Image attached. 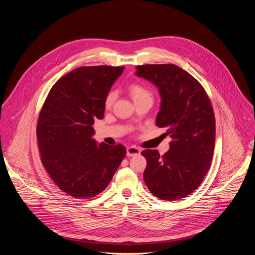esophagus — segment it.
I'll list each match as a JSON object with an SVG mask.
<instances>
[{
  "label": "esophagus",
  "instance_id": "esophagus-1",
  "mask_svg": "<svg viewBox=\"0 0 255 255\" xmlns=\"http://www.w3.org/2000/svg\"><path fill=\"white\" fill-rule=\"evenodd\" d=\"M141 150L136 147V146H128L127 147V156H135V155H138L140 154Z\"/></svg>",
  "mask_w": 255,
  "mask_h": 255
}]
</instances>
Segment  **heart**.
<instances>
[{
    "label": "heart",
    "mask_w": 255,
    "mask_h": 255,
    "mask_svg": "<svg viewBox=\"0 0 255 255\" xmlns=\"http://www.w3.org/2000/svg\"><path fill=\"white\" fill-rule=\"evenodd\" d=\"M128 91H129V94L131 96V98L133 99V101L136 103V102H139L141 100H144V99H150L152 100V93L149 89H147L145 86L141 85V84H137V83H134V84H131L128 88ZM116 99V93L115 92H111L109 93L107 98H106V101H105V105L107 108H110L114 101Z\"/></svg>",
    "instance_id": "1"
}]
</instances>
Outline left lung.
I'll return each instance as SVG.
<instances>
[{"label": "left lung", "instance_id": "1", "mask_svg": "<svg viewBox=\"0 0 255 255\" xmlns=\"http://www.w3.org/2000/svg\"><path fill=\"white\" fill-rule=\"evenodd\" d=\"M136 75L158 88L161 106L156 126L171 137L163 155L155 149L141 152L147 161L145 184L160 200L186 198L198 189L211 166L216 133L212 103L204 87L175 64L137 65Z\"/></svg>", "mask_w": 255, "mask_h": 255}]
</instances>
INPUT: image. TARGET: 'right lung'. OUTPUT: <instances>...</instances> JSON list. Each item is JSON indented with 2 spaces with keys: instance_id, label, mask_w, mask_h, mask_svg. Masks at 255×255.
Listing matches in <instances>:
<instances>
[{
  "instance_id": "right-lung-1",
  "label": "right lung",
  "mask_w": 255,
  "mask_h": 255,
  "mask_svg": "<svg viewBox=\"0 0 255 255\" xmlns=\"http://www.w3.org/2000/svg\"><path fill=\"white\" fill-rule=\"evenodd\" d=\"M124 66H81L50 89L38 117L36 135L41 161L67 195L90 199L102 193L126 155L124 145H97L93 125L102 119L110 88Z\"/></svg>"
}]
</instances>
